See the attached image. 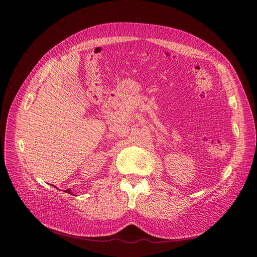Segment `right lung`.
Here are the masks:
<instances>
[{
    "label": "right lung",
    "mask_w": 257,
    "mask_h": 257,
    "mask_svg": "<svg viewBox=\"0 0 257 257\" xmlns=\"http://www.w3.org/2000/svg\"><path fill=\"white\" fill-rule=\"evenodd\" d=\"M53 186H54V185H53ZM54 187H56V186H54ZM56 188H57V187H56ZM64 192H65V193H67V194H71V195H73V193H72V191L70 190V188H67V190H65Z\"/></svg>",
    "instance_id": "add662e5"
}]
</instances>
